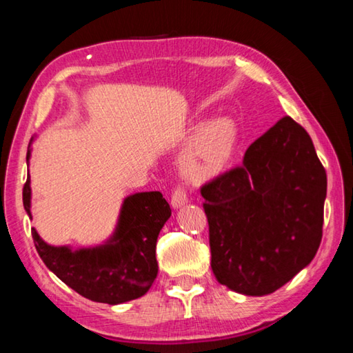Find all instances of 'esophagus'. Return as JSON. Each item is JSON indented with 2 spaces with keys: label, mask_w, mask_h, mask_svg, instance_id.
Returning a JSON list of instances; mask_svg holds the SVG:
<instances>
[{
  "label": "esophagus",
  "mask_w": 353,
  "mask_h": 353,
  "mask_svg": "<svg viewBox=\"0 0 353 353\" xmlns=\"http://www.w3.org/2000/svg\"><path fill=\"white\" fill-rule=\"evenodd\" d=\"M187 202H188L187 188H185L182 183L176 185V188L172 190V194H171V205L174 208H179L187 204Z\"/></svg>",
  "instance_id": "esophagus-1"
}]
</instances>
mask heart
<instances>
[{
	"label": "heart",
	"instance_id": "heart-1",
	"mask_svg": "<svg viewBox=\"0 0 353 353\" xmlns=\"http://www.w3.org/2000/svg\"><path fill=\"white\" fill-rule=\"evenodd\" d=\"M236 128L227 118L216 119L201 130L185 155L183 170L193 181H207L225 168L234 152Z\"/></svg>",
	"mask_w": 353,
	"mask_h": 353
}]
</instances>
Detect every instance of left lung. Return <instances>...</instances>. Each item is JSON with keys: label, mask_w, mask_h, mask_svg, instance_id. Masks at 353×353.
Wrapping results in <instances>:
<instances>
[{"label": "left lung", "mask_w": 353, "mask_h": 353, "mask_svg": "<svg viewBox=\"0 0 353 353\" xmlns=\"http://www.w3.org/2000/svg\"><path fill=\"white\" fill-rule=\"evenodd\" d=\"M212 271L246 296L282 288L322 240L327 174L301 124L285 117L248 148L241 165L201 187Z\"/></svg>", "instance_id": "obj_1"}]
</instances>
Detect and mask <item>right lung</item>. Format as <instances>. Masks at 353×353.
Wrapping results in <instances>:
<instances>
[{"mask_svg":"<svg viewBox=\"0 0 353 353\" xmlns=\"http://www.w3.org/2000/svg\"><path fill=\"white\" fill-rule=\"evenodd\" d=\"M31 151L28 149L26 160ZM23 205L31 216L29 176L23 187ZM171 216L170 204L160 191L137 193L124 199L112 240L99 248L70 250L46 244L31 230L35 249L46 268L93 302L117 305L141 297L157 277L155 244Z\"/></svg>","mask_w":353,"mask_h":353,"instance_id":"1","label":"right lung"}]
</instances>
